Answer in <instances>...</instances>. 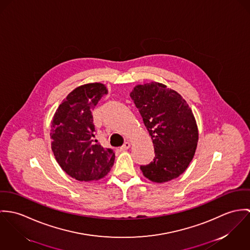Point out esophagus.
<instances>
[{"mask_svg": "<svg viewBox=\"0 0 250 250\" xmlns=\"http://www.w3.org/2000/svg\"><path fill=\"white\" fill-rule=\"evenodd\" d=\"M130 147V143L129 142H125L122 146H121V150H126Z\"/></svg>", "mask_w": 250, "mask_h": 250, "instance_id": "obj_1", "label": "esophagus"}]
</instances>
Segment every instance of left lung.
<instances>
[{
	"instance_id": "left-lung-1",
	"label": "left lung",
	"mask_w": 250,
	"mask_h": 250,
	"mask_svg": "<svg viewBox=\"0 0 250 250\" xmlns=\"http://www.w3.org/2000/svg\"><path fill=\"white\" fill-rule=\"evenodd\" d=\"M130 97L154 146L153 161L140 167L143 174L157 183L178 177L192 161L198 141L192 109L177 92L158 83L135 86Z\"/></svg>"
}]
</instances>
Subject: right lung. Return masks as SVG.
<instances>
[{
    "label": "right lung",
    "instance_id": "right-lung-1",
    "mask_svg": "<svg viewBox=\"0 0 250 250\" xmlns=\"http://www.w3.org/2000/svg\"><path fill=\"white\" fill-rule=\"evenodd\" d=\"M107 93L104 84H84L73 90L55 113L50 133L52 149L61 168L77 180L101 179L114 164L113 149L104 148L94 139L91 112Z\"/></svg>",
    "mask_w": 250,
    "mask_h": 250
}]
</instances>
